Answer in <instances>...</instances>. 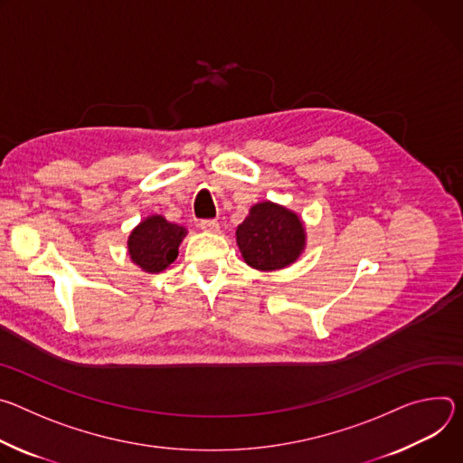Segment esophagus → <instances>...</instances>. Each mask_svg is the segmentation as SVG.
Masks as SVG:
<instances>
[{
  "label": "esophagus",
  "instance_id": "1",
  "mask_svg": "<svg viewBox=\"0 0 463 463\" xmlns=\"http://www.w3.org/2000/svg\"><path fill=\"white\" fill-rule=\"evenodd\" d=\"M200 230L205 232V233H219L221 226H219L217 221H202L200 222Z\"/></svg>",
  "mask_w": 463,
  "mask_h": 463
}]
</instances>
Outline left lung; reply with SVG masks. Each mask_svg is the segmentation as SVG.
<instances>
[{
    "label": "left lung",
    "mask_w": 463,
    "mask_h": 463,
    "mask_svg": "<svg viewBox=\"0 0 463 463\" xmlns=\"http://www.w3.org/2000/svg\"><path fill=\"white\" fill-rule=\"evenodd\" d=\"M235 237L244 263L263 272L290 267L307 246L299 215L270 200L251 205Z\"/></svg>",
    "instance_id": "obj_1"
}]
</instances>
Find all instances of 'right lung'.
Here are the masks:
<instances>
[{"label": "right lung", "instance_id": "add662e5", "mask_svg": "<svg viewBox=\"0 0 463 463\" xmlns=\"http://www.w3.org/2000/svg\"><path fill=\"white\" fill-rule=\"evenodd\" d=\"M185 235L184 226L173 224L162 215L145 217L128 235V258L143 272L160 274L178 258V248Z\"/></svg>", "mask_w": 463, "mask_h": 463}]
</instances>
